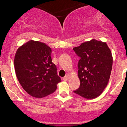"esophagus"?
Masks as SVG:
<instances>
[{
    "mask_svg": "<svg viewBox=\"0 0 127 127\" xmlns=\"http://www.w3.org/2000/svg\"><path fill=\"white\" fill-rule=\"evenodd\" d=\"M68 79H69V75H66V76L63 78V80H64V81H67V80H68Z\"/></svg>",
    "mask_w": 127,
    "mask_h": 127,
    "instance_id": "1",
    "label": "esophagus"
}]
</instances>
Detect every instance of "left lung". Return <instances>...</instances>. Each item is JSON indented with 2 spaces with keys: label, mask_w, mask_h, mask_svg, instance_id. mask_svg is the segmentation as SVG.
<instances>
[{
  "label": "left lung",
  "mask_w": 127,
  "mask_h": 127,
  "mask_svg": "<svg viewBox=\"0 0 127 127\" xmlns=\"http://www.w3.org/2000/svg\"><path fill=\"white\" fill-rule=\"evenodd\" d=\"M73 49L80 57L78 64L80 86L73 92L86 99L99 96L110 77L113 64L110 49L106 43L95 39Z\"/></svg>",
  "instance_id": "left-lung-1"
}]
</instances>
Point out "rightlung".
I'll use <instances>...</instances> for the list:
<instances>
[{"instance_id": "right-lung-1", "label": "right lung", "mask_w": 127, "mask_h": 127, "mask_svg": "<svg viewBox=\"0 0 127 127\" xmlns=\"http://www.w3.org/2000/svg\"><path fill=\"white\" fill-rule=\"evenodd\" d=\"M52 50L45 43L30 40L17 50L14 57L16 76L23 89L37 98L56 90L61 78L52 62Z\"/></svg>"}]
</instances>
